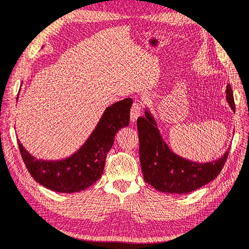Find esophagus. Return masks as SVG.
Returning a JSON list of instances; mask_svg holds the SVG:
<instances>
[{
  "mask_svg": "<svg viewBox=\"0 0 249 249\" xmlns=\"http://www.w3.org/2000/svg\"><path fill=\"white\" fill-rule=\"evenodd\" d=\"M141 113V107L138 104H134L131 106V109H130V121L135 123L137 119L140 116Z\"/></svg>",
  "mask_w": 249,
  "mask_h": 249,
  "instance_id": "34e87169",
  "label": "esophagus"
}]
</instances>
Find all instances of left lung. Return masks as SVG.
Returning <instances> with one entry per match:
<instances>
[{
	"instance_id": "obj_1",
	"label": "left lung",
	"mask_w": 249,
	"mask_h": 249,
	"mask_svg": "<svg viewBox=\"0 0 249 249\" xmlns=\"http://www.w3.org/2000/svg\"><path fill=\"white\" fill-rule=\"evenodd\" d=\"M227 101L235 112L230 85L226 89ZM139 155L145 182L164 193L187 194L213 181L225 165L229 149L220 158L209 162H194L173 152L158 128V123L147 108L137 120Z\"/></svg>"
}]
</instances>
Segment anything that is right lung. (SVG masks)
<instances>
[{
	"instance_id": "1",
	"label": "right lung",
	"mask_w": 249,
	"mask_h": 249,
	"mask_svg": "<svg viewBox=\"0 0 249 249\" xmlns=\"http://www.w3.org/2000/svg\"><path fill=\"white\" fill-rule=\"evenodd\" d=\"M131 105L133 99L126 98L106 108L84 144L66 159L37 160L18 141L29 173L43 187L56 192H80L90 187L101 178L107 154L113 145L116 133L129 124Z\"/></svg>"
}]
</instances>
